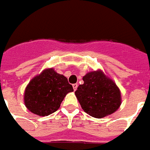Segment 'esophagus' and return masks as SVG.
Returning a JSON list of instances; mask_svg holds the SVG:
<instances>
[{
  "mask_svg": "<svg viewBox=\"0 0 150 150\" xmlns=\"http://www.w3.org/2000/svg\"><path fill=\"white\" fill-rule=\"evenodd\" d=\"M77 87H78V84H77V83H74V84H73V87H74V91H76V90L77 89Z\"/></svg>",
  "mask_w": 150,
  "mask_h": 150,
  "instance_id": "esophagus-1",
  "label": "esophagus"
}]
</instances>
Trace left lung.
I'll return each instance as SVG.
<instances>
[{"label":"left lung","mask_w":150,"mask_h":150,"mask_svg":"<svg viewBox=\"0 0 150 150\" xmlns=\"http://www.w3.org/2000/svg\"><path fill=\"white\" fill-rule=\"evenodd\" d=\"M83 83L75 91L83 111L89 115L100 118L110 115L122 104L121 91L116 83L98 69L83 76Z\"/></svg>","instance_id":"8db88e82"}]
</instances>
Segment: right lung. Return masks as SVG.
Returning <instances> with one entry per match:
<instances>
[{
    "instance_id": "right-lung-1",
    "label": "right lung",
    "mask_w": 150,
    "mask_h": 150,
    "mask_svg": "<svg viewBox=\"0 0 150 150\" xmlns=\"http://www.w3.org/2000/svg\"><path fill=\"white\" fill-rule=\"evenodd\" d=\"M73 91L66 76L48 68L29 81L24 93V103L32 113L47 116L57 111L66 95Z\"/></svg>"
}]
</instances>
